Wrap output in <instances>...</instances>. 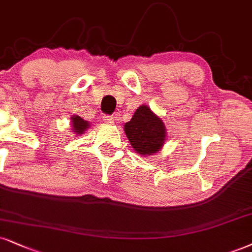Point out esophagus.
<instances>
[{"label":"esophagus","mask_w":252,"mask_h":252,"mask_svg":"<svg viewBox=\"0 0 252 252\" xmlns=\"http://www.w3.org/2000/svg\"><path fill=\"white\" fill-rule=\"evenodd\" d=\"M102 120H104L106 124H113L114 123L113 117L108 116V114H104V116H102Z\"/></svg>","instance_id":"34e87169"}]
</instances>
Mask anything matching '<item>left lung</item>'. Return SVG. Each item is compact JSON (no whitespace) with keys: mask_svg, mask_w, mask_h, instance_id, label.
<instances>
[{"mask_svg":"<svg viewBox=\"0 0 252 252\" xmlns=\"http://www.w3.org/2000/svg\"><path fill=\"white\" fill-rule=\"evenodd\" d=\"M125 133L134 151L142 157L157 153L166 139L163 121L145 105L138 107L132 119L125 124Z\"/></svg>","mask_w":252,"mask_h":252,"instance_id":"obj_1","label":"left lung"}]
</instances>
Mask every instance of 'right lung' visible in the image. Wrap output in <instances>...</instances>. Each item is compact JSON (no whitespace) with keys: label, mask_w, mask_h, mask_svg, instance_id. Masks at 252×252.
Listing matches in <instances>:
<instances>
[{"label":"right lung","mask_w":252,"mask_h":252,"mask_svg":"<svg viewBox=\"0 0 252 252\" xmlns=\"http://www.w3.org/2000/svg\"><path fill=\"white\" fill-rule=\"evenodd\" d=\"M72 120V127H73V132H76L77 134H83L84 131L86 128H89V123L82 119L79 116H73L71 118Z\"/></svg>","instance_id":"add662e5"}]
</instances>
